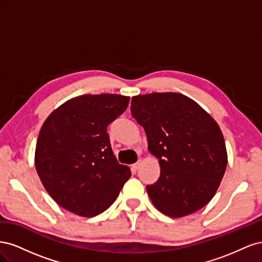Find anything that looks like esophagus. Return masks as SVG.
<instances>
[{"mask_svg": "<svg viewBox=\"0 0 262 262\" xmlns=\"http://www.w3.org/2000/svg\"><path fill=\"white\" fill-rule=\"evenodd\" d=\"M140 166H141V160H139L136 164H133V165H132V168H133L134 170H138V169L140 168Z\"/></svg>", "mask_w": 262, "mask_h": 262, "instance_id": "esophagus-1", "label": "esophagus"}]
</instances>
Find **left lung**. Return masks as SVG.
Listing matches in <instances>:
<instances>
[{"label": "left lung", "instance_id": "obj_1", "mask_svg": "<svg viewBox=\"0 0 262 262\" xmlns=\"http://www.w3.org/2000/svg\"><path fill=\"white\" fill-rule=\"evenodd\" d=\"M131 115L158 158L161 176L146 186L155 208L170 217L189 215L215 194L227 165L225 141L215 120L178 93L132 97Z\"/></svg>", "mask_w": 262, "mask_h": 262}]
</instances>
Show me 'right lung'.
Listing matches in <instances>:
<instances>
[{
  "label": "right lung",
  "mask_w": 262,
  "mask_h": 262,
  "mask_svg": "<svg viewBox=\"0 0 262 262\" xmlns=\"http://www.w3.org/2000/svg\"><path fill=\"white\" fill-rule=\"evenodd\" d=\"M129 100L122 95H83L47 118L37 140L35 165L60 207L92 217L117 199L131 171L115 157L107 126L125 112Z\"/></svg>",
  "instance_id": "1"
}]
</instances>
